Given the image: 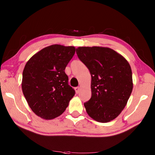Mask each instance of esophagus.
I'll return each mask as SVG.
<instances>
[{"label":"esophagus","mask_w":155,"mask_h":155,"mask_svg":"<svg viewBox=\"0 0 155 155\" xmlns=\"http://www.w3.org/2000/svg\"><path fill=\"white\" fill-rule=\"evenodd\" d=\"M80 88L79 87H75V92L77 94H78L79 92H80Z\"/></svg>","instance_id":"obj_1"}]
</instances>
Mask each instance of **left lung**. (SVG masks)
<instances>
[{
    "label": "left lung",
    "instance_id": "left-lung-1",
    "mask_svg": "<svg viewBox=\"0 0 155 155\" xmlns=\"http://www.w3.org/2000/svg\"><path fill=\"white\" fill-rule=\"evenodd\" d=\"M76 52L91 75L92 96L84 103L88 116L102 123L116 119L133 91L129 63L123 56L107 47H78Z\"/></svg>",
    "mask_w": 155,
    "mask_h": 155
}]
</instances>
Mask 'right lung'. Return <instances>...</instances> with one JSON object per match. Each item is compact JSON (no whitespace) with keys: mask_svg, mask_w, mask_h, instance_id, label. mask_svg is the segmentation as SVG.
<instances>
[{"mask_svg":"<svg viewBox=\"0 0 155 155\" xmlns=\"http://www.w3.org/2000/svg\"><path fill=\"white\" fill-rule=\"evenodd\" d=\"M75 50L74 46H49L35 54L24 67L22 92L32 112L41 118L58 117L75 95L64 70Z\"/></svg>","mask_w":155,"mask_h":155,"instance_id":"obj_1","label":"right lung"}]
</instances>
